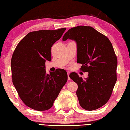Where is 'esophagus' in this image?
<instances>
[{
    "label": "esophagus",
    "mask_w": 130,
    "mask_h": 130,
    "mask_svg": "<svg viewBox=\"0 0 130 130\" xmlns=\"http://www.w3.org/2000/svg\"><path fill=\"white\" fill-rule=\"evenodd\" d=\"M67 73H68V80H70V77H69V74H70V72H69V71H68L67 72Z\"/></svg>",
    "instance_id": "34e87169"
}]
</instances>
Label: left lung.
Returning <instances> with one entry per match:
<instances>
[{"mask_svg":"<svg viewBox=\"0 0 130 130\" xmlns=\"http://www.w3.org/2000/svg\"><path fill=\"white\" fill-rule=\"evenodd\" d=\"M67 39L76 42L77 63L88 73L84 79L76 72L69 75L78 86L76 93L79 104L86 110L98 109L109 100L117 81V59L113 45L107 37L89 26L69 29L62 41Z\"/></svg>","mask_w":130,"mask_h":130,"instance_id":"left-lung-1","label":"left lung"}]
</instances>
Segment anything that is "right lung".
I'll return each mask as SVG.
<instances>
[{
	"instance_id": "1",
	"label": "right lung",
	"mask_w": 130,
	"mask_h": 130,
	"mask_svg": "<svg viewBox=\"0 0 130 130\" xmlns=\"http://www.w3.org/2000/svg\"><path fill=\"white\" fill-rule=\"evenodd\" d=\"M66 28L29 32L16 46L11 60L13 84L28 107L37 111L52 107L68 79L67 72L57 69L46 74L45 61H51V48Z\"/></svg>"
}]
</instances>
